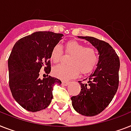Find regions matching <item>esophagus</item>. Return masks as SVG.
<instances>
[{"label": "esophagus", "mask_w": 131, "mask_h": 131, "mask_svg": "<svg viewBox=\"0 0 131 131\" xmlns=\"http://www.w3.org/2000/svg\"><path fill=\"white\" fill-rule=\"evenodd\" d=\"M69 81H62V84L64 86L68 85H69Z\"/></svg>", "instance_id": "34e87169"}]
</instances>
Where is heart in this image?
Segmentation results:
<instances>
[{
  "label": "heart",
  "mask_w": 131,
  "mask_h": 131,
  "mask_svg": "<svg viewBox=\"0 0 131 131\" xmlns=\"http://www.w3.org/2000/svg\"><path fill=\"white\" fill-rule=\"evenodd\" d=\"M65 53L71 54L69 59V64L57 66L53 69L54 75L64 80L76 77L79 71L82 74L90 73L95 68L98 61L95 48L85 47L84 44L76 40H71L66 43ZM62 46L56 44L51 52V60L54 63H59L62 60Z\"/></svg>",
  "instance_id": "b5f03b06"
}]
</instances>
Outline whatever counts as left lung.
<instances>
[{"instance_id": "8db88e82", "label": "left lung", "mask_w": 131, "mask_h": 131, "mask_svg": "<svg viewBox=\"0 0 131 131\" xmlns=\"http://www.w3.org/2000/svg\"><path fill=\"white\" fill-rule=\"evenodd\" d=\"M90 41L98 50L99 60L89 77L79 81V94L71 97L73 108L78 113L93 116L101 113L115 95L119 83L120 60L113 48L106 41L89 36H78Z\"/></svg>"}]
</instances>
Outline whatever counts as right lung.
<instances>
[{
    "label": "right lung",
    "mask_w": 131,
    "mask_h": 131,
    "mask_svg": "<svg viewBox=\"0 0 131 131\" xmlns=\"http://www.w3.org/2000/svg\"><path fill=\"white\" fill-rule=\"evenodd\" d=\"M63 34L36 31L18 40L8 60L9 88L16 102L24 109L38 112L45 109L53 98L55 85L61 81L48 76L51 71V52ZM45 68L48 77L41 80L40 69Z\"/></svg>",
    "instance_id": "1"
}]
</instances>
